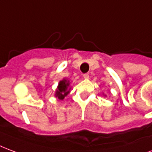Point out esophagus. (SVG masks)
<instances>
[{
    "instance_id": "1",
    "label": "esophagus",
    "mask_w": 152,
    "mask_h": 152,
    "mask_svg": "<svg viewBox=\"0 0 152 152\" xmlns=\"http://www.w3.org/2000/svg\"><path fill=\"white\" fill-rule=\"evenodd\" d=\"M83 77L85 79H88V78H89V75H88V74H84Z\"/></svg>"
}]
</instances>
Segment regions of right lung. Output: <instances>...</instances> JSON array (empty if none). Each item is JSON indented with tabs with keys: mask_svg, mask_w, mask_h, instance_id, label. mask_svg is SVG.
I'll return each instance as SVG.
<instances>
[{
	"mask_svg": "<svg viewBox=\"0 0 152 152\" xmlns=\"http://www.w3.org/2000/svg\"><path fill=\"white\" fill-rule=\"evenodd\" d=\"M69 83L67 80H65V79L60 82L58 87H57V90H56V96L58 97V99L62 100L65 96L69 93V89H69Z\"/></svg>",
	"mask_w": 152,
	"mask_h": 152,
	"instance_id": "1",
	"label": "right lung"
}]
</instances>
